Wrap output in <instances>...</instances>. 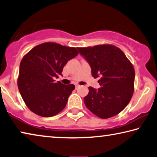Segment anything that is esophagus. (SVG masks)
Here are the masks:
<instances>
[{
  "label": "esophagus",
  "mask_w": 157,
  "mask_h": 157,
  "mask_svg": "<svg viewBox=\"0 0 157 157\" xmlns=\"http://www.w3.org/2000/svg\"><path fill=\"white\" fill-rule=\"evenodd\" d=\"M79 86H79V85H76V88H78Z\"/></svg>",
  "instance_id": "esophagus-1"
}]
</instances>
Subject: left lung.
Masks as SVG:
<instances>
[{"mask_svg":"<svg viewBox=\"0 0 157 157\" xmlns=\"http://www.w3.org/2000/svg\"><path fill=\"white\" fill-rule=\"evenodd\" d=\"M77 48L90 64L94 78L100 77V88L88 87V94L83 99L86 107L103 119L119 114L133 95L132 63L120 48L111 44Z\"/></svg>","mask_w":157,"mask_h":157,"instance_id":"obj_1","label":"left lung"}]
</instances>
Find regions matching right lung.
Returning a JSON list of instances; mask_svg holds the SVG:
<instances>
[{
	"label": "right lung",
	"mask_w": 157,
	"mask_h": 157,
	"mask_svg": "<svg viewBox=\"0 0 157 157\" xmlns=\"http://www.w3.org/2000/svg\"><path fill=\"white\" fill-rule=\"evenodd\" d=\"M78 54L76 48L47 42L33 48L20 62L17 86L31 112L43 117H53L64 109L75 86L55 83L67 62Z\"/></svg>",
	"instance_id": "obj_1"
}]
</instances>
